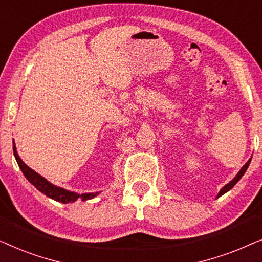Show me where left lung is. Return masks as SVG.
I'll return each instance as SVG.
<instances>
[{"label":"left lung","mask_w":262,"mask_h":262,"mask_svg":"<svg viewBox=\"0 0 262 262\" xmlns=\"http://www.w3.org/2000/svg\"><path fill=\"white\" fill-rule=\"evenodd\" d=\"M249 163H250V160L248 161V162H247V163L245 164V166H243V167H242V169L238 171V174H237V175H236V177H235L234 179H232V180H231L230 182H229V184H228V185H225V186H224V187L221 189V192H220V193H218V196L223 195V194H224V193H227V192L229 191V189H231L232 187H234V186H235L236 184H237V182H238V180H239V179H241V178L243 177V174H245V173H246V170H247V168H248V166H249ZM218 196H217V198H218Z\"/></svg>","instance_id":"8db88e82"}]
</instances>
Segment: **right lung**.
<instances>
[{"label":"right lung","mask_w":262,"mask_h":262,"mask_svg":"<svg viewBox=\"0 0 262 262\" xmlns=\"http://www.w3.org/2000/svg\"><path fill=\"white\" fill-rule=\"evenodd\" d=\"M13 152H14V156H15V159H16L17 164H19L21 171H23L27 180L30 181L35 188L39 189L41 193H44V194L48 195L49 198H52V199L57 200V202L67 204V203L76 202L77 199L88 200V199L94 198L95 195H98V193H85V194H77V193L69 192L64 188L56 187V186L50 184V182L46 180V179L42 178L41 175L35 173L33 169H31L30 167L26 166V164L24 163V161L20 159L19 155H17L15 143L14 142H13Z\"/></svg>","instance_id":"obj_1"}]
</instances>
